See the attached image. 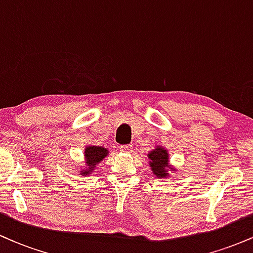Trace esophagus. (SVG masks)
<instances>
[{
	"label": "esophagus",
	"instance_id": "1",
	"mask_svg": "<svg viewBox=\"0 0 253 253\" xmlns=\"http://www.w3.org/2000/svg\"><path fill=\"white\" fill-rule=\"evenodd\" d=\"M132 145H121L120 146V151H123V152H132Z\"/></svg>",
	"mask_w": 253,
	"mask_h": 253
}]
</instances>
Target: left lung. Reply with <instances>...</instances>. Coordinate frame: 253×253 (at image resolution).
<instances>
[{"label":"left lung","mask_w":253,"mask_h":253,"mask_svg":"<svg viewBox=\"0 0 253 253\" xmlns=\"http://www.w3.org/2000/svg\"><path fill=\"white\" fill-rule=\"evenodd\" d=\"M149 159H150V167L152 169L153 173L157 177H161L163 178L168 175V153L167 151L158 147L157 150L151 151L149 153Z\"/></svg>","instance_id":"1"}]
</instances>
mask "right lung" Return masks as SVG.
<instances>
[{
	"label": "right lung",
	"mask_w": 253,
	"mask_h": 253,
	"mask_svg": "<svg viewBox=\"0 0 253 253\" xmlns=\"http://www.w3.org/2000/svg\"><path fill=\"white\" fill-rule=\"evenodd\" d=\"M108 151H107L102 146H89L85 149V152H84V156H85V162L86 167H89V169L83 170L82 175L86 176L89 175L90 171L94 169L95 164L100 163L101 161L107 156Z\"/></svg>",
	"instance_id": "add662e5"
}]
</instances>
